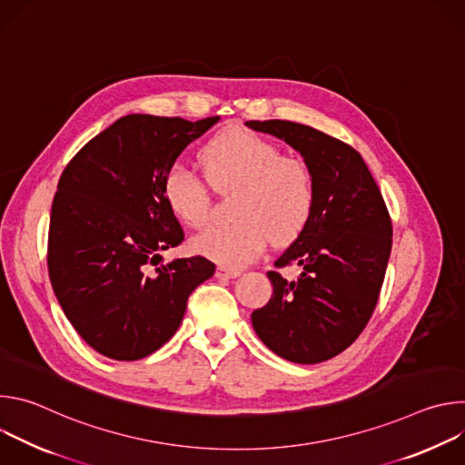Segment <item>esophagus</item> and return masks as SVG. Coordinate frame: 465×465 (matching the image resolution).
<instances>
[{"instance_id":"1","label":"esophagus","mask_w":465,"mask_h":465,"mask_svg":"<svg viewBox=\"0 0 465 465\" xmlns=\"http://www.w3.org/2000/svg\"><path fill=\"white\" fill-rule=\"evenodd\" d=\"M215 276L217 278H237V276H241V272L239 271H235V269H226V267H217V271H215Z\"/></svg>"}]
</instances>
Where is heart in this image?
Masks as SVG:
<instances>
[{"label": "heart", "instance_id": "1", "mask_svg": "<svg viewBox=\"0 0 465 465\" xmlns=\"http://www.w3.org/2000/svg\"><path fill=\"white\" fill-rule=\"evenodd\" d=\"M206 181L174 163L162 182L169 210L187 226L206 224L212 204L211 183L217 191L235 189L228 226H213L193 239V250L226 269H242L267 250L289 246L309 228L318 189L307 162L283 156L271 140L246 128H228L201 151Z\"/></svg>", "mask_w": 465, "mask_h": 465}]
</instances>
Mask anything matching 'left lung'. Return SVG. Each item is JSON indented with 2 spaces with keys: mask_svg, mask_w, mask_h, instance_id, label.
Wrapping results in <instances>:
<instances>
[{
  "mask_svg": "<svg viewBox=\"0 0 465 465\" xmlns=\"http://www.w3.org/2000/svg\"><path fill=\"white\" fill-rule=\"evenodd\" d=\"M248 128L285 140L314 173L318 203L305 233L274 262L300 264L296 282L267 272L271 302L252 312L257 337L276 355L316 364L350 348L379 302L391 250V219L362 156L307 124L271 119Z\"/></svg>",
  "mask_w": 465,
  "mask_h": 465,
  "instance_id": "8db88e82",
  "label": "left lung"
}]
</instances>
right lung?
I'll list each match as a JSON object with an SVG mask.
<instances>
[{"mask_svg": "<svg viewBox=\"0 0 465 465\" xmlns=\"http://www.w3.org/2000/svg\"><path fill=\"white\" fill-rule=\"evenodd\" d=\"M219 121L130 114L92 138L60 174L47 271L77 333L114 361L160 350L182 323L191 292L215 264L193 255L158 267L183 230L162 194L180 153Z\"/></svg>", "mask_w": 465, "mask_h": 465, "instance_id": "obj_1", "label": "right lung"}]
</instances>
